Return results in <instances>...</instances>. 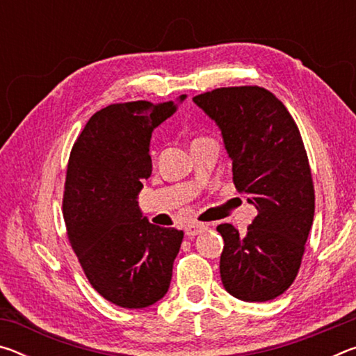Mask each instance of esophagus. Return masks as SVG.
I'll list each match as a JSON object with an SVG mask.
<instances>
[{"instance_id":"34e87169","label":"esophagus","mask_w":356,"mask_h":356,"mask_svg":"<svg viewBox=\"0 0 356 356\" xmlns=\"http://www.w3.org/2000/svg\"><path fill=\"white\" fill-rule=\"evenodd\" d=\"M207 229V226L204 225V222H196V221H193V222H188V225L185 226V236L188 237V238H193V237H196L197 234H201V232H204Z\"/></svg>"}]
</instances>
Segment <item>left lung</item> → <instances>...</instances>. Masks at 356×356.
Returning a JSON list of instances; mask_svg holds the SVG:
<instances>
[{"label":"left lung","instance_id":"1","mask_svg":"<svg viewBox=\"0 0 356 356\" xmlns=\"http://www.w3.org/2000/svg\"><path fill=\"white\" fill-rule=\"evenodd\" d=\"M218 125L236 188L257 209L245 236L229 222L220 259L226 291L268 301L297 276L314 220V184L303 140L280 99L259 86L218 88L193 97Z\"/></svg>","mask_w":356,"mask_h":356}]
</instances>
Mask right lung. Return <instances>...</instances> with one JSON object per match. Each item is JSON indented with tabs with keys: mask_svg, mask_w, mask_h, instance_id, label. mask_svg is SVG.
<instances>
[{
	"mask_svg": "<svg viewBox=\"0 0 356 356\" xmlns=\"http://www.w3.org/2000/svg\"><path fill=\"white\" fill-rule=\"evenodd\" d=\"M176 108L146 100L106 106L69 156L63 215L70 246L91 286L120 308H146L170 289L184 232L149 222L136 196L152 172V131Z\"/></svg>",
	"mask_w": 356,
	"mask_h": 356,
	"instance_id": "right-lung-1",
	"label": "right lung"
}]
</instances>
